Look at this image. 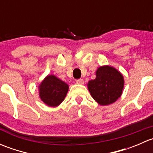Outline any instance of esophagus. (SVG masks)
Segmentation results:
<instances>
[{
    "mask_svg": "<svg viewBox=\"0 0 153 153\" xmlns=\"http://www.w3.org/2000/svg\"><path fill=\"white\" fill-rule=\"evenodd\" d=\"M76 83L78 84H84V81L83 79H81V78H80V79L76 80Z\"/></svg>",
    "mask_w": 153,
    "mask_h": 153,
    "instance_id": "esophagus-1",
    "label": "esophagus"
}]
</instances>
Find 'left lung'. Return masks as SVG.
Returning <instances> with one entry per match:
<instances>
[{
    "label": "left lung",
    "mask_w": 153,
    "mask_h": 153,
    "mask_svg": "<svg viewBox=\"0 0 153 153\" xmlns=\"http://www.w3.org/2000/svg\"><path fill=\"white\" fill-rule=\"evenodd\" d=\"M124 78L115 68L104 66L98 69L96 78L89 81L88 89L92 98L101 105L116 101L122 94Z\"/></svg>",
    "instance_id": "left-lung-1"
}]
</instances>
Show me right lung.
Wrapping results in <instances>:
<instances>
[{
    "label": "right lung",
    "instance_id": "add662e5",
    "mask_svg": "<svg viewBox=\"0 0 153 153\" xmlns=\"http://www.w3.org/2000/svg\"><path fill=\"white\" fill-rule=\"evenodd\" d=\"M69 86L55 75H48L39 86L41 99L49 106H57L64 100Z\"/></svg>",
    "mask_w": 153,
    "mask_h": 153
}]
</instances>
